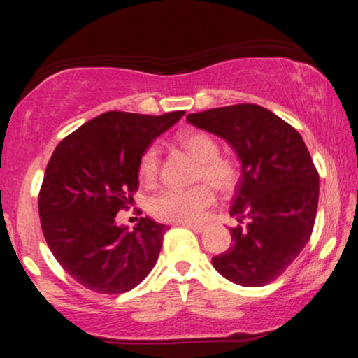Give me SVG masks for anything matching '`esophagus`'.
<instances>
[{"label":"esophagus","mask_w":358,"mask_h":358,"mask_svg":"<svg viewBox=\"0 0 358 358\" xmlns=\"http://www.w3.org/2000/svg\"><path fill=\"white\" fill-rule=\"evenodd\" d=\"M180 225H183V227H187V229H192V231L196 232V234L203 232V229H205V225H202V224H192V222H183V224H180Z\"/></svg>","instance_id":"34e87169"}]
</instances>
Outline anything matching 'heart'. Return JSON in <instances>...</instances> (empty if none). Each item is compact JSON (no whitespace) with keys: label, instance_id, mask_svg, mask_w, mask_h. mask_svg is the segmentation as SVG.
Instances as JSON below:
<instances>
[{"label":"heart","instance_id":"heart-1","mask_svg":"<svg viewBox=\"0 0 358 358\" xmlns=\"http://www.w3.org/2000/svg\"><path fill=\"white\" fill-rule=\"evenodd\" d=\"M180 145L193 158L199 159L195 173L196 187L178 190L168 188L155 196L150 203V210L155 219L163 222H199L203 219L205 212L212 207L215 200L212 184L220 193H231L241 180V166L232 156L220 155L219 143L203 131H190L180 138ZM139 178L146 187H153L158 182L159 173V151L156 146H150L139 159ZM208 182L211 184L208 185Z\"/></svg>","mask_w":358,"mask_h":358}]
</instances>
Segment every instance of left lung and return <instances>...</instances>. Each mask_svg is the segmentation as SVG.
Segmentation results:
<instances>
[{
	"instance_id": "left-lung-1",
	"label": "left lung",
	"mask_w": 358,
	"mask_h": 358,
	"mask_svg": "<svg viewBox=\"0 0 358 358\" xmlns=\"http://www.w3.org/2000/svg\"><path fill=\"white\" fill-rule=\"evenodd\" d=\"M190 124L224 138L241 158L231 215L232 245L212 259L224 278L264 286L293 264L310 241L318 207V171L293 126L257 104L188 114Z\"/></svg>"
}]
</instances>
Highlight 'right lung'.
I'll list each match as a JSON object with an SVG mask.
<instances>
[{
	"label": "right lung",
	"instance_id": "add662e5",
	"mask_svg": "<svg viewBox=\"0 0 358 358\" xmlns=\"http://www.w3.org/2000/svg\"><path fill=\"white\" fill-rule=\"evenodd\" d=\"M183 114L109 110L53 151L38 195L40 224L59 264L87 289L126 293L155 268L166 225L141 217L127 232L116 215L133 202L146 148Z\"/></svg>",
	"mask_w": 358,
	"mask_h": 358
}]
</instances>
